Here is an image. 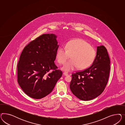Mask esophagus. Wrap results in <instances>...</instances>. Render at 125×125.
<instances>
[{"instance_id":"34e87169","label":"esophagus","mask_w":125,"mask_h":125,"mask_svg":"<svg viewBox=\"0 0 125 125\" xmlns=\"http://www.w3.org/2000/svg\"><path fill=\"white\" fill-rule=\"evenodd\" d=\"M63 74L64 76H67L68 75V73H67V72H64Z\"/></svg>"}]
</instances>
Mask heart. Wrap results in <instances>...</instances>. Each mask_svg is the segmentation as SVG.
Returning <instances> with one entry per match:
<instances>
[{
    "mask_svg": "<svg viewBox=\"0 0 125 125\" xmlns=\"http://www.w3.org/2000/svg\"><path fill=\"white\" fill-rule=\"evenodd\" d=\"M95 50L88 43L83 39H75L68 42L65 49L61 48L56 54L57 61L63 64L71 55V59L62 66V70L69 72L78 68L83 70L90 65L94 60Z\"/></svg>",
    "mask_w": 125,
    "mask_h": 125,
    "instance_id": "obj_1",
    "label": "heart"
}]
</instances>
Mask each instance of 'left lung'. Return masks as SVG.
I'll return each instance as SVG.
<instances>
[{"label": "left lung", "mask_w": 125, "mask_h": 125, "mask_svg": "<svg viewBox=\"0 0 125 125\" xmlns=\"http://www.w3.org/2000/svg\"><path fill=\"white\" fill-rule=\"evenodd\" d=\"M110 63L106 48L103 45L98 46L91 66L72 74L70 88L73 94L83 101L90 100L101 94L108 83Z\"/></svg>", "instance_id": "obj_1"}]
</instances>
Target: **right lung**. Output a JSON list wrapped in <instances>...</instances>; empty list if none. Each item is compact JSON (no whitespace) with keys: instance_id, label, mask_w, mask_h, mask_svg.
I'll list each match as a JSON object with an SVG mask.
<instances>
[{"instance_id":"1","label":"right lung","mask_w":125,"mask_h":125,"mask_svg":"<svg viewBox=\"0 0 125 125\" xmlns=\"http://www.w3.org/2000/svg\"><path fill=\"white\" fill-rule=\"evenodd\" d=\"M56 38L55 34H43L27 45L21 54L18 83L31 98L40 99L49 94L62 75L54 62L59 46Z\"/></svg>"}]
</instances>
